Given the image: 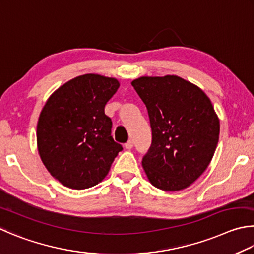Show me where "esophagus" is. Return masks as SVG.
Instances as JSON below:
<instances>
[{
  "label": "esophagus",
  "instance_id": "esophagus-1",
  "mask_svg": "<svg viewBox=\"0 0 254 254\" xmlns=\"http://www.w3.org/2000/svg\"><path fill=\"white\" fill-rule=\"evenodd\" d=\"M132 146H134V143H132V140H128L126 144H125V148L126 149H131Z\"/></svg>",
  "mask_w": 254,
  "mask_h": 254
}]
</instances>
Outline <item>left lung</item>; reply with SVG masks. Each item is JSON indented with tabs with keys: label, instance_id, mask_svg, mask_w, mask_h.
Instances as JSON below:
<instances>
[{
	"label": "left lung",
	"instance_id": "1",
	"mask_svg": "<svg viewBox=\"0 0 254 254\" xmlns=\"http://www.w3.org/2000/svg\"><path fill=\"white\" fill-rule=\"evenodd\" d=\"M146 106L152 146L143 168L155 188L175 192L189 188L213 158L220 120L205 92L177 75L140 77L131 81Z\"/></svg>",
	"mask_w": 254,
	"mask_h": 254
}]
</instances>
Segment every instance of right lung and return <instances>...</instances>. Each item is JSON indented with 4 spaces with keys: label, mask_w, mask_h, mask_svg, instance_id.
<instances>
[{
    "label": "right lung",
    "mask_w": 254,
    "mask_h": 254,
    "mask_svg": "<svg viewBox=\"0 0 254 254\" xmlns=\"http://www.w3.org/2000/svg\"><path fill=\"white\" fill-rule=\"evenodd\" d=\"M119 88L115 78L79 75L49 97L37 126L39 155L49 173L73 190L95 186L105 179L123 149L111 137L105 106Z\"/></svg>",
    "instance_id": "1"
}]
</instances>
